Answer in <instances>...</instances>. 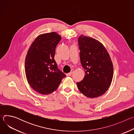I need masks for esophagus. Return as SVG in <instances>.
<instances>
[{"label":"esophagus","mask_w":134,"mask_h":134,"mask_svg":"<svg viewBox=\"0 0 134 134\" xmlns=\"http://www.w3.org/2000/svg\"><path fill=\"white\" fill-rule=\"evenodd\" d=\"M73 71H74V70H73V69H71L70 72H69V73H68V74H66L67 76H71V75H72V74Z\"/></svg>","instance_id":"obj_1"}]
</instances>
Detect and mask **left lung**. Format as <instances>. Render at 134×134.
<instances>
[{
    "label": "left lung",
    "mask_w": 134,
    "mask_h": 134,
    "mask_svg": "<svg viewBox=\"0 0 134 134\" xmlns=\"http://www.w3.org/2000/svg\"><path fill=\"white\" fill-rule=\"evenodd\" d=\"M78 43L85 73L83 80L77 83L78 88L87 98L99 97L106 92L112 80L113 67L110 57L103 44L92 37L82 35Z\"/></svg>",
    "instance_id": "1"
}]
</instances>
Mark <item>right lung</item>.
<instances>
[{
  "label": "right lung",
  "instance_id": "add662e5",
  "mask_svg": "<svg viewBox=\"0 0 134 134\" xmlns=\"http://www.w3.org/2000/svg\"><path fill=\"white\" fill-rule=\"evenodd\" d=\"M61 39L55 32L40 35L27 51L25 62L26 79L31 87L41 94L54 91L66 76L54 59L56 46Z\"/></svg>",
  "mask_w": 134,
  "mask_h": 134
}]
</instances>
